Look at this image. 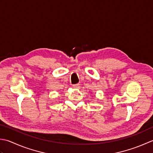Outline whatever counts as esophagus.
I'll return each instance as SVG.
<instances>
[{
    "label": "esophagus",
    "instance_id": "obj_1",
    "mask_svg": "<svg viewBox=\"0 0 153 153\" xmlns=\"http://www.w3.org/2000/svg\"><path fill=\"white\" fill-rule=\"evenodd\" d=\"M80 85L79 84H76V85H73V88H80Z\"/></svg>",
    "mask_w": 153,
    "mask_h": 153
}]
</instances>
